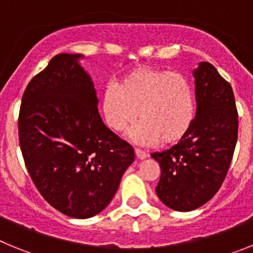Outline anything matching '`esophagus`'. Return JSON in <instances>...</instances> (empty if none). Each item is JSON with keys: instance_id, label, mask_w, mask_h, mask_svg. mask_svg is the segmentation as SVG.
Wrapping results in <instances>:
<instances>
[{"instance_id": "obj_1", "label": "esophagus", "mask_w": 253, "mask_h": 253, "mask_svg": "<svg viewBox=\"0 0 253 253\" xmlns=\"http://www.w3.org/2000/svg\"><path fill=\"white\" fill-rule=\"evenodd\" d=\"M135 156H137L138 160H144L147 157V153L146 152H143L142 149H135Z\"/></svg>"}]
</instances>
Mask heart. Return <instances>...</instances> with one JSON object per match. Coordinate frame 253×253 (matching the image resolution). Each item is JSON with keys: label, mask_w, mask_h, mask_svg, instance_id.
I'll list each match as a JSON object with an SVG mask.
<instances>
[{"label": "heart", "mask_w": 253, "mask_h": 253, "mask_svg": "<svg viewBox=\"0 0 253 253\" xmlns=\"http://www.w3.org/2000/svg\"><path fill=\"white\" fill-rule=\"evenodd\" d=\"M131 131L138 144H176L184 139L195 120L196 102L193 84L177 72L139 67L124 76L118 86L109 87L102 97L106 124L124 133Z\"/></svg>", "instance_id": "1"}]
</instances>
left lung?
Returning <instances> with one entry per match:
<instances>
[{
  "instance_id": "1",
  "label": "left lung",
  "mask_w": 253,
  "mask_h": 253,
  "mask_svg": "<svg viewBox=\"0 0 253 253\" xmlns=\"http://www.w3.org/2000/svg\"><path fill=\"white\" fill-rule=\"evenodd\" d=\"M196 115L182 140L167 151L152 153L160 163L156 193L166 207L190 211L213 198L222 186L238 135V113L232 86L213 64L194 71Z\"/></svg>"
}]
</instances>
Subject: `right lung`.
Masks as SVG:
<instances>
[{
  "label": "right lung",
  "instance_id": "add662e5",
  "mask_svg": "<svg viewBox=\"0 0 253 253\" xmlns=\"http://www.w3.org/2000/svg\"><path fill=\"white\" fill-rule=\"evenodd\" d=\"M81 54H58L22 95L19 140L31 180L46 202L78 219L99 214L134 161L133 147L102 122Z\"/></svg>",
  "mask_w": 253,
  "mask_h": 253
}]
</instances>
